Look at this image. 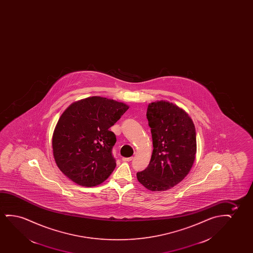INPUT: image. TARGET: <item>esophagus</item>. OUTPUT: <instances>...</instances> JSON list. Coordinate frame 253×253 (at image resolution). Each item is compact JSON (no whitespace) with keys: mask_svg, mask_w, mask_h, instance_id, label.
Segmentation results:
<instances>
[{"mask_svg":"<svg viewBox=\"0 0 253 253\" xmlns=\"http://www.w3.org/2000/svg\"><path fill=\"white\" fill-rule=\"evenodd\" d=\"M132 160H133V157H128V158L124 157V158H123V161H124V162H130Z\"/></svg>","mask_w":253,"mask_h":253,"instance_id":"1","label":"esophagus"}]
</instances>
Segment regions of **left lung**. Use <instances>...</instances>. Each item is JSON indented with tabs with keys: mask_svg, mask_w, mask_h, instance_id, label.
I'll list each match as a JSON object with an SVG mask.
<instances>
[{
	"mask_svg": "<svg viewBox=\"0 0 253 253\" xmlns=\"http://www.w3.org/2000/svg\"><path fill=\"white\" fill-rule=\"evenodd\" d=\"M147 119L154 149L149 166L136 177L149 190H168L180 183L193 167L197 149L195 127L186 111L168 101L149 104Z\"/></svg>",
	"mask_w": 253,
	"mask_h": 253,
	"instance_id": "1",
	"label": "left lung"
}]
</instances>
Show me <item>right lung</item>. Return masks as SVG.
<instances>
[{"instance_id":"add662e5","label":"right lung","mask_w":253,"mask_h":253,"mask_svg":"<svg viewBox=\"0 0 253 253\" xmlns=\"http://www.w3.org/2000/svg\"><path fill=\"white\" fill-rule=\"evenodd\" d=\"M128 109L127 104L90 97L71 104L60 116L52 135V151L60 171L83 187L103 183L116 168L109 130Z\"/></svg>"}]
</instances>
